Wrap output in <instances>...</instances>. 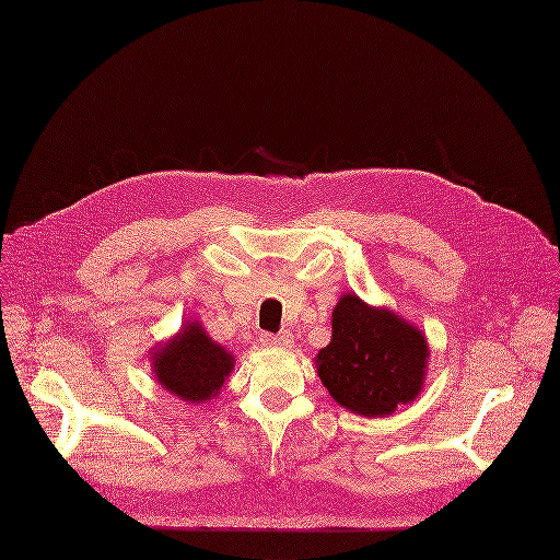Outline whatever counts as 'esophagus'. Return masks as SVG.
Wrapping results in <instances>:
<instances>
[{
	"label": "esophagus",
	"mask_w": 560,
	"mask_h": 560,
	"mask_svg": "<svg viewBox=\"0 0 560 560\" xmlns=\"http://www.w3.org/2000/svg\"><path fill=\"white\" fill-rule=\"evenodd\" d=\"M293 337H291V332H288V329H283V332H279V335H269L265 341L269 343V346H279V348H283V346H291L293 341H291Z\"/></svg>",
	"instance_id": "obj_1"
}]
</instances>
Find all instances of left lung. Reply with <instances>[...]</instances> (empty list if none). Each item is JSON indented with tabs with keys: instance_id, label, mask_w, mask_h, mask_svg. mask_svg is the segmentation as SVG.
Masks as SVG:
<instances>
[{
	"instance_id": "left-lung-1",
	"label": "left lung",
	"mask_w": 560,
	"mask_h": 560,
	"mask_svg": "<svg viewBox=\"0 0 560 560\" xmlns=\"http://www.w3.org/2000/svg\"><path fill=\"white\" fill-rule=\"evenodd\" d=\"M427 358L429 348L418 327L348 293L335 306L332 341L316 364L337 404L364 418H381L418 397Z\"/></svg>"
}]
</instances>
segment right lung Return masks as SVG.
<instances>
[{
    "mask_svg": "<svg viewBox=\"0 0 560 560\" xmlns=\"http://www.w3.org/2000/svg\"><path fill=\"white\" fill-rule=\"evenodd\" d=\"M233 360L198 323H189L171 343L156 350L154 374L179 399L200 404L219 395L223 381L231 376Z\"/></svg>",
    "mask_w": 560,
    "mask_h": 560,
    "instance_id": "obj_1",
    "label": "right lung"
}]
</instances>
